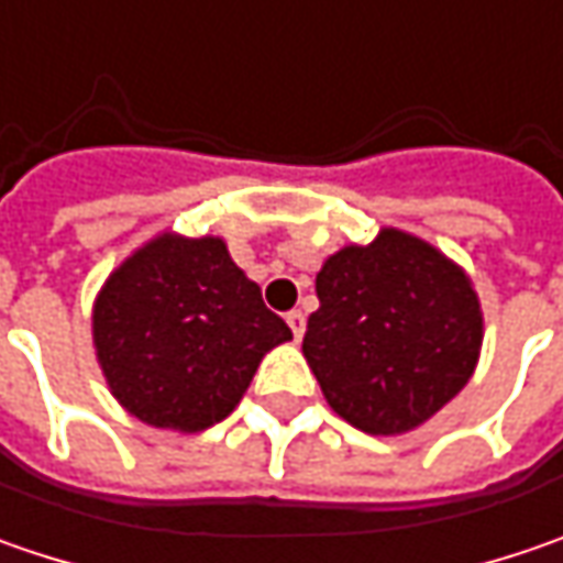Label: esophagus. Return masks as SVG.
<instances>
[{
  "label": "esophagus",
  "instance_id": "34e87169",
  "mask_svg": "<svg viewBox=\"0 0 563 563\" xmlns=\"http://www.w3.org/2000/svg\"><path fill=\"white\" fill-rule=\"evenodd\" d=\"M286 324H289V330H292V336H296V340H302V333H306V314H302L299 308H292V311L286 314Z\"/></svg>",
  "mask_w": 563,
  "mask_h": 563
}]
</instances>
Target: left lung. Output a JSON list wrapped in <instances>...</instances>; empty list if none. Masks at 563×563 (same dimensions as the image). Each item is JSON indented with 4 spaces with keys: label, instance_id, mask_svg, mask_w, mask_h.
Masks as SVG:
<instances>
[{
    "label": "left lung",
    "instance_id": "1",
    "mask_svg": "<svg viewBox=\"0 0 563 563\" xmlns=\"http://www.w3.org/2000/svg\"><path fill=\"white\" fill-rule=\"evenodd\" d=\"M302 353L330 409L368 434L428 422L473 378L482 308L470 277L404 230L330 255Z\"/></svg>",
    "mask_w": 563,
    "mask_h": 563
}]
</instances>
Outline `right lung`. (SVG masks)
I'll use <instances>...</instances> for the list:
<instances>
[{"label": "right lung", "instance_id": "add662e5", "mask_svg": "<svg viewBox=\"0 0 563 563\" xmlns=\"http://www.w3.org/2000/svg\"><path fill=\"white\" fill-rule=\"evenodd\" d=\"M292 340L217 235L163 233L125 257L93 302V350L135 419L205 431L233 412L264 353Z\"/></svg>", "mask_w": 563, "mask_h": 563}]
</instances>
